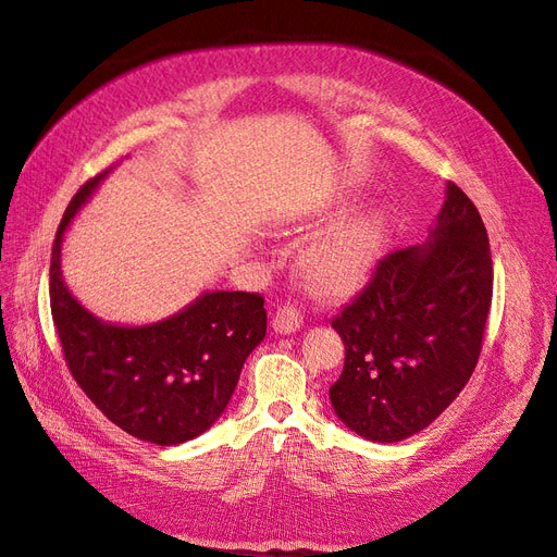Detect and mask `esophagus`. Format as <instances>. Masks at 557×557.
<instances>
[{"instance_id":"obj_1","label":"esophagus","mask_w":557,"mask_h":557,"mask_svg":"<svg viewBox=\"0 0 557 557\" xmlns=\"http://www.w3.org/2000/svg\"><path fill=\"white\" fill-rule=\"evenodd\" d=\"M304 324V312L301 306L287 301V304H280L275 310V318H273V330L277 334H294L301 330Z\"/></svg>"}]
</instances>
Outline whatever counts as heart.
<instances>
[{
    "label": "heart",
    "instance_id": "b5f03b06",
    "mask_svg": "<svg viewBox=\"0 0 557 557\" xmlns=\"http://www.w3.org/2000/svg\"><path fill=\"white\" fill-rule=\"evenodd\" d=\"M381 247L379 219L364 216L315 242L304 256L308 280L324 292H341L362 282Z\"/></svg>",
    "mask_w": 557,
    "mask_h": 557
}]
</instances>
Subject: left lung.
Returning <instances> with one entry per match:
<instances>
[{"label": "left lung", "mask_w": 557, "mask_h": 557, "mask_svg": "<svg viewBox=\"0 0 557 557\" xmlns=\"http://www.w3.org/2000/svg\"><path fill=\"white\" fill-rule=\"evenodd\" d=\"M494 289L490 237L459 185L425 245L391 251L332 320L346 362L336 417L374 442L417 435L473 376Z\"/></svg>", "instance_id": "obj_1"}]
</instances>
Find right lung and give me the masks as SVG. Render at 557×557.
Wrapping results in <instances>:
<instances>
[{"label":"right lung","instance_id":"right-lung-1","mask_svg":"<svg viewBox=\"0 0 557 557\" xmlns=\"http://www.w3.org/2000/svg\"><path fill=\"white\" fill-rule=\"evenodd\" d=\"M108 171L70 199L51 249L49 298L63 358L77 386L129 435L171 447L202 435L231 403L249 352L265 336L261 294L207 292L162 322L98 320L61 275L65 227Z\"/></svg>","mask_w":557,"mask_h":557}]
</instances>
